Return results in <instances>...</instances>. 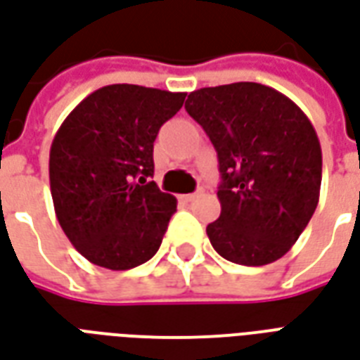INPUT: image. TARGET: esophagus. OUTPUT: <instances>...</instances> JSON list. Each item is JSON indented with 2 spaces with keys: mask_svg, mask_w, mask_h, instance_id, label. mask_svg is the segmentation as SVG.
Listing matches in <instances>:
<instances>
[{
  "mask_svg": "<svg viewBox=\"0 0 360 360\" xmlns=\"http://www.w3.org/2000/svg\"><path fill=\"white\" fill-rule=\"evenodd\" d=\"M179 198H181V200H183V202H193V200H196V198H198V194H196V193H191V194H181Z\"/></svg>",
  "mask_w": 360,
  "mask_h": 360,
  "instance_id": "esophagus-1",
  "label": "esophagus"
}]
</instances>
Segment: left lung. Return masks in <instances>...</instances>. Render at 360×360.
I'll list each match as a JSON object with an SVG mask.
<instances>
[{"label":"left lung","instance_id":"left-lung-1","mask_svg":"<svg viewBox=\"0 0 360 360\" xmlns=\"http://www.w3.org/2000/svg\"><path fill=\"white\" fill-rule=\"evenodd\" d=\"M187 112L219 160V219L207 236L227 262L259 267L294 246L319 204L322 153L294 101L273 87L236 82L188 95Z\"/></svg>","mask_w":360,"mask_h":360}]
</instances>
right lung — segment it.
Listing matches in <instances>:
<instances>
[{"mask_svg": "<svg viewBox=\"0 0 360 360\" xmlns=\"http://www.w3.org/2000/svg\"><path fill=\"white\" fill-rule=\"evenodd\" d=\"M185 97L106 85L58 127L49 153L53 206L72 246L93 265L126 271L158 252L177 200L148 181L154 139Z\"/></svg>", "mask_w": 360, "mask_h": 360, "instance_id": "obj_1", "label": "right lung"}]
</instances>
